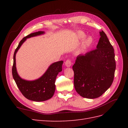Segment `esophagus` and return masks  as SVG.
<instances>
[{"label": "esophagus", "mask_w": 128, "mask_h": 128, "mask_svg": "<svg viewBox=\"0 0 128 128\" xmlns=\"http://www.w3.org/2000/svg\"><path fill=\"white\" fill-rule=\"evenodd\" d=\"M72 64V60L71 59H67L66 61H65V64L68 67L71 66Z\"/></svg>", "instance_id": "1"}]
</instances>
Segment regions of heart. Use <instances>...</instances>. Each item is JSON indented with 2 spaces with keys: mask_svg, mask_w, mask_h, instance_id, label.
<instances>
[{
  "mask_svg": "<svg viewBox=\"0 0 128 128\" xmlns=\"http://www.w3.org/2000/svg\"><path fill=\"white\" fill-rule=\"evenodd\" d=\"M79 36L80 37V38H82V39H83V38L85 37V34L83 32H80L79 33ZM92 42V39L91 38H88L87 40H85L84 42V44H83V47L84 48H86L88 46L90 45Z\"/></svg>",
  "mask_w": 128,
  "mask_h": 128,
  "instance_id": "1",
  "label": "heart"
}]
</instances>
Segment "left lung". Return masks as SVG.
<instances>
[{"label":"left lung","instance_id":"8db88e82","mask_svg":"<svg viewBox=\"0 0 128 128\" xmlns=\"http://www.w3.org/2000/svg\"><path fill=\"white\" fill-rule=\"evenodd\" d=\"M96 48L77 56L72 66L76 92L84 98H98L113 83L116 68L114 48L102 30Z\"/></svg>","mask_w":128,"mask_h":128}]
</instances>
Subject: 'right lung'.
I'll return each instance as SVG.
<instances>
[{
  "label": "right lung",
  "mask_w": 128,
  "mask_h": 128,
  "mask_svg": "<svg viewBox=\"0 0 128 128\" xmlns=\"http://www.w3.org/2000/svg\"><path fill=\"white\" fill-rule=\"evenodd\" d=\"M44 33V32L40 31L30 34L23 38L15 49L13 56L12 67L13 78L22 94L26 99L34 102L45 101L52 97L56 90V77L58 73L62 71V65L64 61H60L52 64L44 74L39 79L33 81H28L22 80L18 74L15 66V55L26 38L40 35Z\"/></svg>",
  "instance_id": "add662e5"
}]
</instances>
